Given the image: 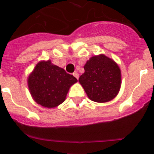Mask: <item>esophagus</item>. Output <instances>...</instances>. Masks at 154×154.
<instances>
[{
	"mask_svg": "<svg viewBox=\"0 0 154 154\" xmlns=\"http://www.w3.org/2000/svg\"><path fill=\"white\" fill-rule=\"evenodd\" d=\"M73 75L75 76V77L76 79H79V73L78 72H74L73 73Z\"/></svg>",
	"mask_w": 154,
	"mask_h": 154,
	"instance_id": "esophagus-1",
	"label": "esophagus"
}]
</instances>
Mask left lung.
<instances>
[{
    "label": "left lung",
    "instance_id": "1",
    "mask_svg": "<svg viewBox=\"0 0 154 154\" xmlns=\"http://www.w3.org/2000/svg\"><path fill=\"white\" fill-rule=\"evenodd\" d=\"M79 82L92 101L106 103L117 96L121 86V71L112 59L104 55L93 56L84 66Z\"/></svg>",
    "mask_w": 154,
    "mask_h": 154
}]
</instances>
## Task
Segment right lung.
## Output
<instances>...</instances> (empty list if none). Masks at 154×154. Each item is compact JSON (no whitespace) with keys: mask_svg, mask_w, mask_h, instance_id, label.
Wrapping results in <instances>:
<instances>
[{"mask_svg":"<svg viewBox=\"0 0 154 154\" xmlns=\"http://www.w3.org/2000/svg\"><path fill=\"white\" fill-rule=\"evenodd\" d=\"M78 80L51 61H42L35 66L28 79L30 92L38 104L54 108L65 101L72 85Z\"/></svg>","mask_w":154,"mask_h":154,"instance_id":"obj_1","label":"right lung"}]
</instances>
